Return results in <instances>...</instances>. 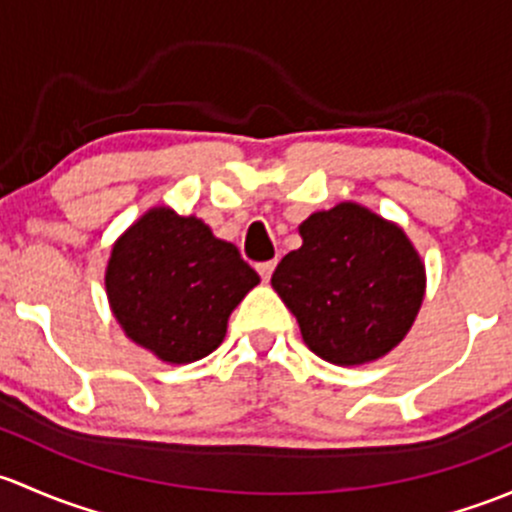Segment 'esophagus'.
<instances>
[{
	"mask_svg": "<svg viewBox=\"0 0 512 512\" xmlns=\"http://www.w3.org/2000/svg\"><path fill=\"white\" fill-rule=\"evenodd\" d=\"M273 268H276V261H263V263H256V271H258V276L263 278V281H268V278H271Z\"/></svg>",
	"mask_w": 512,
	"mask_h": 512,
	"instance_id": "34e87169",
	"label": "esophagus"
}]
</instances>
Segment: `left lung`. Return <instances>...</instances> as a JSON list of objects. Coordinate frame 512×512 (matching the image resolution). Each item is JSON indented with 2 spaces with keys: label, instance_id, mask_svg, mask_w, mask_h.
I'll return each instance as SVG.
<instances>
[{
  "label": "left lung",
  "instance_id": "1",
  "mask_svg": "<svg viewBox=\"0 0 512 512\" xmlns=\"http://www.w3.org/2000/svg\"><path fill=\"white\" fill-rule=\"evenodd\" d=\"M303 246L281 258L271 286L305 345L333 365H365L404 340L424 300V263L399 226L360 204L300 224Z\"/></svg>",
  "mask_w": 512,
  "mask_h": 512
}]
</instances>
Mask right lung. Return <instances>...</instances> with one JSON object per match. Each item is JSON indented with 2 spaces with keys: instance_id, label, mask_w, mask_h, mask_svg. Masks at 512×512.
Here are the masks:
<instances>
[{
  "instance_id": "obj_1",
  "label": "right lung",
  "mask_w": 512,
  "mask_h": 512,
  "mask_svg": "<svg viewBox=\"0 0 512 512\" xmlns=\"http://www.w3.org/2000/svg\"><path fill=\"white\" fill-rule=\"evenodd\" d=\"M256 283L234 244L167 207L150 209L120 236L105 271L125 335L172 365L217 350L231 310Z\"/></svg>"
}]
</instances>
